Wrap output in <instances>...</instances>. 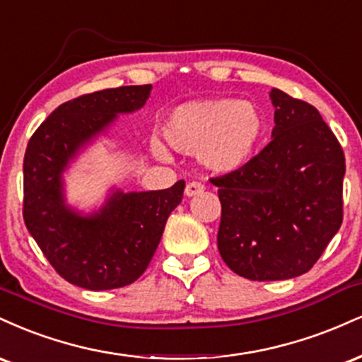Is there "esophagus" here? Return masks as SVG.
I'll return each instance as SVG.
<instances>
[{"label": "esophagus", "mask_w": 362, "mask_h": 362, "mask_svg": "<svg viewBox=\"0 0 362 362\" xmlns=\"http://www.w3.org/2000/svg\"><path fill=\"white\" fill-rule=\"evenodd\" d=\"M203 191H205V185H203L202 181H191L186 185L185 193H186V197H194V194L203 193Z\"/></svg>", "instance_id": "esophagus-1"}]
</instances>
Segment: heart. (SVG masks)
<instances>
[{"instance_id":"b5f03b06","label":"heart","mask_w":362,"mask_h":362,"mask_svg":"<svg viewBox=\"0 0 362 362\" xmlns=\"http://www.w3.org/2000/svg\"><path fill=\"white\" fill-rule=\"evenodd\" d=\"M264 123L259 110L249 101L202 100L173 110L164 125V135L176 151L198 154L206 168L235 171L256 151ZM157 156L164 148L154 144Z\"/></svg>"}]
</instances>
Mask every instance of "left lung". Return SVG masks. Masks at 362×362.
Masks as SVG:
<instances>
[{
    "label": "left lung",
    "mask_w": 362,
    "mask_h": 362,
    "mask_svg": "<svg viewBox=\"0 0 362 362\" xmlns=\"http://www.w3.org/2000/svg\"><path fill=\"white\" fill-rule=\"evenodd\" d=\"M273 140L239 171L214 177L220 256L235 274L276 281L307 273L344 218L346 157L315 106L281 89Z\"/></svg>",
    "instance_id": "1"
}]
</instances>
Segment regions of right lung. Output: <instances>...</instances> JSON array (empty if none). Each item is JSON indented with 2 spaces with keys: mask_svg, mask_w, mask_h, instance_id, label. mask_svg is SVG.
I'll list each match as a JSON object with an SVG mask.
<instances>
[{
  "mask_svg": "<svg viewBox=\"0 0 362 362\" xmlns=\"http://www.w3.org/2000/svg\"><path fill=\"white\" fill-rule=\"evenodd\" d=\"M151 84L120 86L66 101L40 123L23 159V220L55 273L86 290L137 281L154 256L165 222L181 203L185 181L168 189L115 193L100 214L83 218L66 208L61 174L79 146L117 113L139 110Z\"/></svg>",
  "mask_w": 362,
  "mask_h": 362,
  "instance_id": "right-lung-1",
  "label": "right lung"
}]
</instances>
